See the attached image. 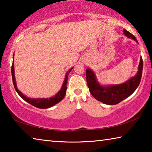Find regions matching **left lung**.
I'll return each mask as SVG.
<instances>
[{
	"label": "left lung",
	"instance_id": "1",
	"mask_svg": "<svg viewBox=\"0 0 152 152\" xmlns=\"http://www.w3.org/2000/svg\"><path fill=\"white\" fill-rule=\"evenodd\" d=\"M124 34L129 38L133 39L138 43L137 39L133 34L128 31L123 30ZM143 70V60L140 58L138 72L136 76L129 80L126 82L118 85L109 86H102L100 85L96 81L94 73L91 69H87L86 71L87 84L90 92L94 99L98 101L109 105H114L119 103L133 93L140 83Z\"/></svg>",
	"mask_w": 152,
	"mask_h": 152
}]
</instances>
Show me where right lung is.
I'll return each mask as SVG.
<instances>
[{
    "label": "right lung",
    "mask_w": 152,
    "mask_h": 152,
    "mask_svg": "<svg viewBox=\"0 0 152 152\" xmlns=\"http://www.w3.org/2000/svg\"><path fill=\"white\" fill-rule=\"evenodd\" d=\"M72 68H71L70 70L68 72V73L66 74L65 80L63 83V85L61 86V88L58 92L56 95L54 96L49 98V99H29L23 94L19 90H18L17 85H16V82H15V73H14V64L12 62V66H11V74H12V82H13V85L15 90L17 92V93L19 94V96L22 98L23 99L27 102L28 103L31 104L33 106H34L39 109H48L51 107L53 106L56 104L58 103L59 102H60L61 100L64 99V97L65 96V94L66 93V89H67V82H68V74L70 72V71L72 70Z\"/></svg>",
    "instance_id": "obj_1"
}]
</instances>
